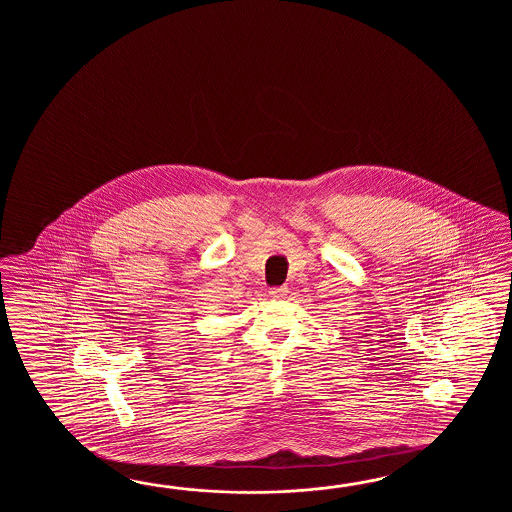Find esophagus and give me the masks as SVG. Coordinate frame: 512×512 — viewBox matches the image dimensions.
Instances as JSON below:
<instances>
[{"label":"esophagus","instance_id":"esophagus-1","mask_svg":"<svg viewBox=\"0 0 512 512\" xmlns=\"http://www.w3.org/2000/svg\"><path fill=\"white\" fill-rule=\"evenodd\" d=\"M271 298L274 300H283L285 296H287V287H276V289H271Z\"/></svg>","mask_w":512,"mask_h":512}]
</instances>
